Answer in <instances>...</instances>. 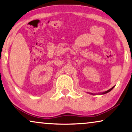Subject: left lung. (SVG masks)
Returning a JSON list of instances; mask_svg holds the SVG:
<instances>
[{
	"mask_svg": "<svg viewBox=\"0 0 132 132\" xmlns=\"http://www.w3.org/2000/svg\"><path fill=\"white\" fill-rule=\"evenodd\" d=\"M113 88H114V86H113V87H112V88H111V89H109V90H108V91H107L104 92V93L103 94H106V93H109V91H111V90H112V89Z\"/></svg>",
	"mask_w": 132,
	"mask_h": 132,
	"instance_id": "left-lung-1",
	"label": "left lung"
}]
</instances>
